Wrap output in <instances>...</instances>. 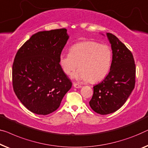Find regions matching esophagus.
<instances>
[{
	"mask_svg": "<svg viewBox=\"0 0 148 148\" xmlns=\"http://www.w3.org/2000/svg\"><path fill=\"white\" fill-rule=\"evenodd\" d=\"M73 86L74 87H75V88H81V85L78 84V83H73Z\"/></svg>",
	"mask_w": 148,
	"mask_h": 148,
	"instance_id": "34e87169",
	"label": "esophagus"
}]
</instances>
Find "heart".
Wrapping results in <instances>:
<instances>
[{"label":"heart","mask_w":148,"mask_h":148,"mask_svg":"<svg viewBox=\"0 0 148 148\" xmlns=\"http://www.w3.org/2000/svg\"><path fill=\"white\" fill-rule=\"evenodd\" d=\"M111 61L112 51L110 47L91 40L73 45L69 53H62L59 59V65L66 75H71L79 67L73 77L91 83L101 81L108 75Z\"/></svg>","instance_id":"b5f03b06"}]
</instances>
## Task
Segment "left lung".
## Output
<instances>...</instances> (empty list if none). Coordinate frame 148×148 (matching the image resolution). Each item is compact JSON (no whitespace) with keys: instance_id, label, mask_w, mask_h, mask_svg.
<instances>
[{"instance_id":"8db88e82","label":"left lung","mask_w":148,"mask_h":148,"mask_svg":"<svg viewBox=\"0 0 148 148\" xmlns=\"http://www.w3.org/2000/svg\"><path fill=\"white\" fill-rule=\"evenodd\" d=\"M112 49L110 71L93 87L89 106L95 112L107 115L118 110L130 97L136 83V65L131 51L119 38L107 33Z\"/></svg>"}]
</instances>
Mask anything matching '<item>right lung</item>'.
<instances>
[{
	"label": "right lung",
	"instance_id": "right-lung-1",
	"mask_svg": "<svg viewBox=\"0 0 148 148\" xmlns=\"http://www.w3.org/2000/svg\"><path fill=\"white\" fill-rule=\"evenodd\" d=\"M69 35L66 29L34 34L17 51L12 65V86L31 112L48 115L57 110L72 83L59 65Z\"/></svg>",
	"mask_w": 148,
	"mask_h": 148
}]
</instances>
